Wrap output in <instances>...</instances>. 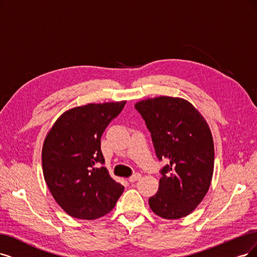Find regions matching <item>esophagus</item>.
I'll use <instances>...</instances> for the list:
<instances>
[{
	"label": "esophagus",
	"mask_w": 257,
	"mask_h": 257,
	"mask_svg": "<svg viewBox=\"0 0 257 257\" xmlns=\"http://www.w3.org/2000/svg\"><path fill=\"white\" fill-rule=\"evenodd\" d=\"M141 178H142V175H141V174H139V173H137V174H135L134 176H131V177L129 178V182L134 183V182L138 181V180H140Z\"/></svg>",
	"instance_id": "esophagus-1"
}]
</instances>
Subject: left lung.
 I'll list each match as a JSON object with an SVG mask.
<instances>
[{"label": "left lung", "mask_w": 257, "mask_h": 257, "mask_svg": "<svg viewBox=\"0 0 257 257\" xmlns=\"http://www.w3.org/2000/svg\"><path fill=\"white\" fill-rule=\"evenodd\" d=\"M135 107L150 131L158 159L167 161L149 206L164 219L185 217L203 200L212 182L211 129L200 112L183 98H147Z\"/></svg>", "instance_id": "8db88e82"}]
</instances>
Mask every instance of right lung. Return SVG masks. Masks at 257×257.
Masks as SVG:
<instances>
[{
	"label": "right lung",
	"instance_id": "1",
	"mask_svg": "<svg viewBox=\"0 0 257 257\" xmlns=\"http://www.w3.org/2000/svg\"><path fill=\"white\" fill-rule=\"evenodd\" d=\"M126 101L89 103L65 111L42 147L44 180L56 202L74 218L97 219L115 206L123 186L103 164L100 139Z\"/></svg>",
	"mask_w": 257,
	"mask_h": 257
}]
</instances>
